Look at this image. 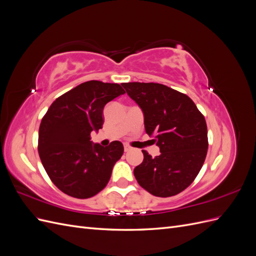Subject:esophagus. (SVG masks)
I'll return each mask as SVG.
<instances>
[{
    "instance_id": "obj_1",
    "label": "esophagus",
    "mask_w": 256,
    "mask_h": 256,
    "mask_svg": "<svg viewBox=\"0 0 256 256\" xmlns=\"http://www.w3.org/2000/svg\"><path fill=\"white\" fill-rule=\"evenodd\" d=\"M130 150H131V147H130L129 145H127V144H126V145H124V150H125L126 152H129Z\"/></svg>"
}]
</instances>
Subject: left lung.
Listing matches in <instances>:
<instances>
[{
  "label": "left lung",
  "mask_w": 256,
  "mask_h": 256,
  "mask_svg": "<svg viewBox=\"0 0 256 256\" xmlns=\"http://www.w3.org/2000/svg\"><path fill=\"white\" fill-rule=\"evenodd\" d=\"M144 114L145 131L161 154L152 158L146 150L134 177L150 194L173 196L196 180L207 154L208 138L204 115L187 95L159 83L122 84Z\"/></svg>",
  "instance_id": "left-lung-1"
}]
</instances>
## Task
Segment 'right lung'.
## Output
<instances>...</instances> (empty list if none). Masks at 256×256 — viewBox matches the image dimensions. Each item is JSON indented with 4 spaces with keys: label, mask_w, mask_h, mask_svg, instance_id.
<instances>
[{
    "label": "right lung",
    "mask_w": 256,
    "mask_h": 256,
    "mask_svg": "<svg viewBox=\"0 0 256 256\" xmlns=\"http://www.w3.org/2000/svg\"><path fill=\"white\" fill-rule=\"evenodd\" d=\"M125 94L118 83L84 82L54 100L42 120L38 154L52 182L76 198L96 196L109 182L112 168L124 152L120 141L104 147L90 132L104 125V108Z\"/></svg>",
    "instance_id": "add662e5"
}]
</instances>
